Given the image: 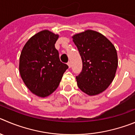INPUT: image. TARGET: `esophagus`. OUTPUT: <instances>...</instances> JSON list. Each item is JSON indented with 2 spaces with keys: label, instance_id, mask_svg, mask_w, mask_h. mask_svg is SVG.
<instances>
[{
  "label": "esophagus",
  "instance_id": "34e87169",
  "mask_svg": "<svg viewBox=\"0 0 135 135\" xmlns=\"http://www.w3.org/2000/svg\"><path fill=\"white\" fill-rule=\"evenodd\" d=\"M67 65H68V66H69V68L71 67V62H70V61H69V62H68Z\"/></svg>",
  "mask_w": 135,
  "mask_h": 135
}]
</instances>
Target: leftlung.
<instances>
[{
	"instance_id": "1",
	"label": "left lung",
	"mask_w": 135,
	"mask_h": 135,
	"mask_svg": "<svg viewBox=\"0 0 135 135\" xmlns=\"http://www.w3.org/2000/svg\"><path fill=\"white\" fill-rule=\"evenodd\" d=\"M83 62L76 76L79 89L89 96L97 95L109 87L115 76L118 57L114 45L104 35L86 30L73 36Z\"/></svg>"
}]
</instances>
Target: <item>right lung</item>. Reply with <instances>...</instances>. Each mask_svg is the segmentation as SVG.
<instances>
[{
    "mask_svg": "<svg viewBox=\"0 0 135 135\" xmlns=\"http://www.w3.org/2000/svg\"><path fill=\"white\" fill-rule=\"evenodd\" d=\"M59 35L44 30L26 42L20 56L19 71L27 88L40 97L52 94L69 68L59 59L55 44Z\"/></svg>",
    "mask_w": 135,
    "mask_h": 135,
    "instance_id": "add662e5",
    "label": "right lung"
}]
</instances>
